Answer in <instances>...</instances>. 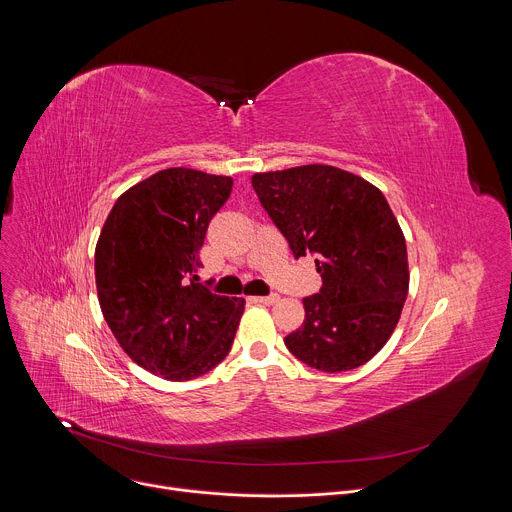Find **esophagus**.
<instances>
[{
  "label": "esophagus",
  "instance_id": "1",
  "mask_svg": "<svg viewBox=\"0 0 512 512\" xmlns=\"http://www.w3.org/2000/svg\"><path fill=\"white\" fill-rule=\"evenodd\" d=\"M251 302L255 304H265V306H273L279 302V296L277 294H271V296H257V298H251Z\"/></svg>",
  "mask_w": 512,
  "mask_h": 512
}]
</instances>
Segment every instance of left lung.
<instances>
[{"label":"left lung","mask_w":512,"mask_h":512,"mask_svg":"<svg viewBox=\"0 0 512 512\" xmlns=\"http://www.w3.org/2000/svg\"><path fill=\"white\" fill-rule=\"evenodd\" d=\"M251 184L296 259L316 255L322 287L304 300L287 350L324 373L352 371L391 338L409 291L407 245L383 192L346 170L308 164Z\"/></svg>","instance_id":"8db88e82"}]
</instances>
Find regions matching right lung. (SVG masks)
<instances>
[{
  "label": "right lung",
  "instance_id": "add662e5",
  "mask_svg": "<svg viewBox=\"0 0 512 512\" xmlns=\"http://www.w3.org/2000/svg\"><path fill=\"white\" fill-rule=\"evenodd\" d=\"M233 190L231 176L168 168L123 192L95 249L101 312L141 369L190 381L229 354L243 298L198 283V251L210 218Z\"/></svg>",
  "mask_w": 512,
  "mask_h": 512
}]
</instances>
